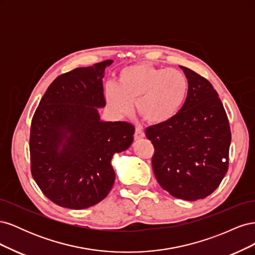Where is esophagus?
Listing matches in <instances>:
<instances>
[{
	"label": "esophagus",
	"mask_w": 255,
	"mask_h": 255,
	"mask_svg": "<svg viewBox=\"0 0 255 255\" xmlns=\"http://www.w3.org/2000/svg\"><path fill=\"white\" fill-rule=\"evenodd\" d=\"M144 137V133H143V130L141 129V128H136V130H135V134H134V138L136 140H138V139H141V138H143Z\"/></svg>",
	"instance_id": "obj_1"
}]
</instances>
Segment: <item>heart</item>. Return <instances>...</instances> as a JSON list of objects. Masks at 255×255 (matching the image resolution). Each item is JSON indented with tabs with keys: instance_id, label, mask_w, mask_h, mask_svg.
Wrapping results in <instances>:
<instances>
[{
	"instance_id": "obj_1",
	"label": "heart",
	"mask_w": 255,
	"mask_h": 255,
	"mask_svg": "<svg viewBox=\"0 0 255 255\" xmlns=\"http://www.w3.org/2000/svg\"><path fill=\"white\" fill-rule=\"evenodd\" d=\"M187 91L188 81L183 72L137 64L121 69L116 87L107 88L105 97L116 114H129L133 103H136L137 112L143 120L159 125L177 114Z\"/></svg>"
}]
</instances>
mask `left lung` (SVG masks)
Wrapping results in <instances>:
<instances>
[{"label":"left lung","mask_w":255,"mask_h":255,"mask_svg":"<svg viewBox=\"0 0 255 255\" xmlns=\"http://www.w3.org/2000/svg\"><path fill=\"white\" fill-rule=\"evenodd\" d=\"M188 80L185 102L172 119L149 127L152 168L172 197L196 201L217 188L229 168L231 128L217 91L202 75L183 67Z\"/></svg>","instance_id":"left-lung-1"}]
</instances>
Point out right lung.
Here are the masks:
<instances>
[{
    "label": "right lung",
    "instance_id": "obj_1",
    "mask_svg": "<svg viewBox=\"0 0 255 255\" xmlns=\"http://www.w3.org/2000/svg\"><path fill=\"white\" fill-rule=\"evenodd\" d=\"M112 60L76 68L48 87L30 125V172L42 194L59 206L83 210L109 195L116 152L133 142L128 122L100 120L106 104L102 78Z\"/></svg>",
    "mask_w": 255,
    "mask_h": 255
}]
</instances>
